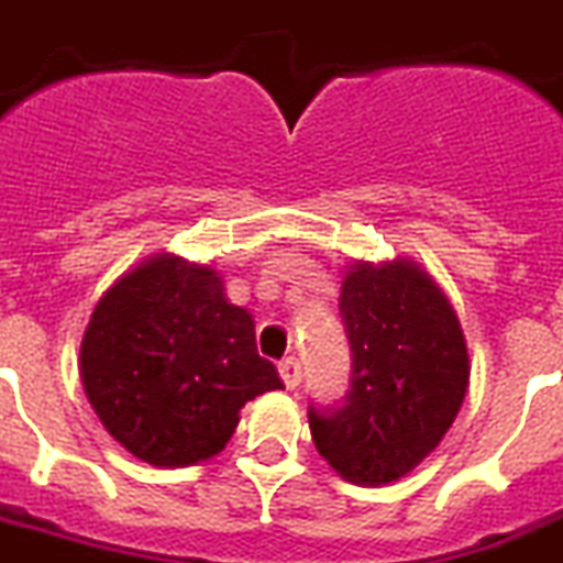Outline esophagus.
<instances>
[{"label":"esophagus","instance_id":"esophagus-1","mask_svg":"<svg viewBox=\"0 0 563 563\" xmlns=\"http://www.w3.org/2000/svg\"><path fill=\"white\" fill-rule=\"evenodd\" d=\"M280 376H283V383H286V388H297L300 385V363H297V356H286V360H280Z\"/></svg>","mask_w":563,"mask_h":563}]
</instances>
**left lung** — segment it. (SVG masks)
I'll return each mask as SVG.
<instances>
[{
  "instance_id": "8db88e82",
  "label": "left lung",
  "mask_w": 563,
  "mask_h": 563,
  "mask_svg": "<svg viewBox=\"0 0 563 563\" xmlns=\"http://www.w3.org/2000/svg\"><path fill=\"white\" fill-rule=\"evenodd\" d=\"M351 388L309 408L311 439L354 485L397 482L456 419L471 379L462 325L442 288L413 261L356 263L342 280Z\"/></svg>"
}]
</instances>
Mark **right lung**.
I'll list each match as a JSON object with an SVG mask.
<instances>
[{
	"label": "right lung",
	"instance_id": "right-lung-1",
	"mask_svg": "<svg viewBox=\"0 0 563 563\" xmlns=\"http://www.w3.org/2000/svg\"><path fill=\"white\" fill-rule=\"evenodd\" d=\"M81 383L107 433L155 467L221 453L243 405L283 388L218 272L175 254L107 288L81 340Z\"/></svg>",
	"mask_w": 563,
	"mask_h": 563
}]
</instances>
